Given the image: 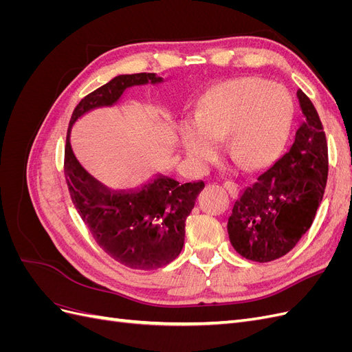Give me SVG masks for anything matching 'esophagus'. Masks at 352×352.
<instances>
[{"mask_svg":"<svg viewBox=\"0 0 352 352\" xmlns=\"http://www.w3.org/2000/svg\"><path fill=\"white\" fill-rule=\"evenodd\" d=\"M223 186H225V189L228 190V192H229L232 197H238V195H239L241 188H239L238 184L232 182V180H228V182L223 184Z\"/></svg>","mask_w":352,"mask_h":352,"instance_id":"esophagus-1","label":"esophagus"}]
</instances>
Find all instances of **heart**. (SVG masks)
<instances>
[{
  "label": "heart",
  "mask_w": 352,
  "mask_h": 352,
  "mask_svg": "<svg viewBox=\"0 0 352 352\" xmlns=\"http://www.w3.org/2000/svg\"><path fill=\"white\" fill-rule=\"evenodd\" d=\"M292 113V100L282 87L255 78L230 80L204 98L197 124L184 126V148L206 160L214 153V142L229 134L228 150L245 166H267L282 151Z\"/></svg>",
  "instance_id": "heart-1"
}]
</instances>
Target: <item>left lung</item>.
<instances>
[{"instance_id":"obj_1","label":"left lung","mask_w":352,"mask_h":352,"mask_svg":"<svg viewBox=\"0 0 352 352\" xmlns=\"http://www.w3.org/2000/svg\"><path fill=\"white\" fill-rule=\"evenodd\" d=\"M302 123L294 142L235 201L229 239L242 257L267 263L289 252L310 229L327 182V142L311 100L296 92Z\"/></svg>"}]
</instances>
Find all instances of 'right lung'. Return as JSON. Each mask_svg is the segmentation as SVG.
<instances>
[{"mask_svg":"<svg viewBox=\"0 0 352 352\" xmlns=\"http://www.w3.org/2000/svg\"><path fill=\"white\" fill-rule=\"evenodd\" d=\"M160 83L154 73L120 74L88 94L74 109L65 146V176L74 207L94 239L111 258L126 267L154 270L172 263L184 248L185 221L204 182H188L158 176L138 192H111L74 157L70 129L87 111L113 105L135 85Z\"/></svg>","mask_w":352,"mask_h":352,"instance_id":"right-lung-1","label":"right lung"}]
</instances>
